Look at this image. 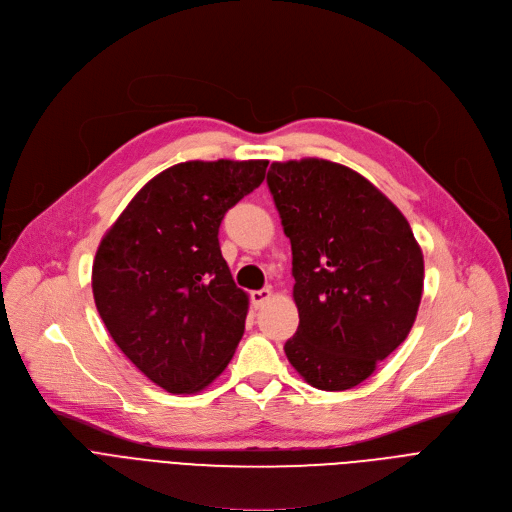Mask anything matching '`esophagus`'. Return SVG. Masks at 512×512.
I'll return each instance as SVG.
<instances>
[{
    "label": "esophagus",
    "instance_id": "esophagus-1",
    "mask_svg": "<svg viewBox=\"0 0 512 512\" xmlns=\"http://www.w3.org/2000/svg\"><path fill=\"white\" fill-rule=\"evenodd\" d=\"M270 297H272V291H270V289H258V291H252V293H250V301H252V305H254L256 309L262 307Z\"/></svg>",
    "mask_w": 512,
    "mask_h": 512
}]
</instances>
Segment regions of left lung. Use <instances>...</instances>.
Returning <instances> with one entry per match:
<instances>
[{"label":"left lung","mask_w":512,"mask_h":512,"mask_svg":"<svg viewBox=\"0 0 512 512\" xmlns=\"http://www.w3.org/2000/svg\"><path fill=\"white\" fill-rule=\"evenodd\" d=\"M266 182L293 252L299 328L285 355L313 387H355L412 330L422 250L400 209L346 166L274 162Z\"/></svg>","instance_id":"8db88e82"}]
</instances>
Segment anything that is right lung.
Returning <instances> with one entry per match:
<instances>
[{
	"instance_id": "1",
	"label": "right lung",
	"mask_w": 512,
	"mask_h": 512,
	"mask_svg": "<svg viewBox=\"0 0 512 512\" xmlns=\"http://www.w3.org/2000/svg\"><path fill=\"white\" fill-rule=\"evenodd\" d=\"M266 160L184 162L151 178L102 238L92 291L125 357L170 393L205 389L238 348L248 295L219 248L225 213Z\"/></svg>"
}]
</instances>
